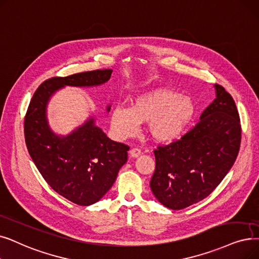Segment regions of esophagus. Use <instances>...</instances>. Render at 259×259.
Masks as SVG:
<instances>
[{
  "label": "esophagus",
  "mask_w": 259,
  "mask_h": 259,
  "mask_svg": "<svg viewBox=\"0 0 259 259\" xmlns=\"http://www.w3.org/2000/svg\"><path fill=\"white\" fill-rule=\"evenodd\" d=\"M141 154V149H139V148H132L131 150H130V155L132 156V157H138L139 155Z\"/></svg>",
  "instance_id": "esophagus-1"
}]
</instances>
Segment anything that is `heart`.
<instances>
[{"label": "heart", "mask_w": 259, "mask_h": 259, "mask_svg": "<svg viewBox=\"0 0 259 259\" xmlns=\"http://www.w3.org/2000/svg\"><path fill=\"white\" fill-rule=\"evenodd\" d=\"M194 100L175 90L156 89L132 100L130 108L116 107L111 113L115 137L125 140L138 132L140 122H147L149 137L157 143L178 139L196 115Z\"/></svg>", "instance_id": "b5f03b06"}]
</instances>
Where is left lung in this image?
<instances>
[{
    "instance_id": "8db88e82",
    "label": "left lung",
    "mask_w": 259,
    "mask_h": 259,
    "mask_svg": "<svg viewBox=\"0 0 259 259\" xmlns=\"http://www.w3.org/2000/svg\"><path fill=\"white\" fill-rule=\"evenodd\" d=\"M215 100L184 136L154 149L150 181L163 205L183 209L209 196L230 171L238 155L241 125L233 97L215 84Z\"/></svg>"
}]
</instances>
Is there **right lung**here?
Segmentation results:
<instances>
[{
  "instance_id": "add662e5",
  "label": "right lung",
  "mask_w": 259,
  "mask_h": 259,
  "mask_svg": "<svg viewBox=\"0 0 259 259\" xmlns=\"http://www.w3.org/2000/svg\"><path fill=\"white\" fill-rule=\"evenodd\" d=\"M112 72L104 69L50 78L33 93L24 118L25 143L38 170L56 193L78 205H91L108 192L127 162L130 147L110 140L93 118L70 136H56L48 125L47 105L58 89L102 84Z\"/></svg>"
}]
</instances>
